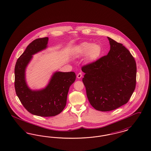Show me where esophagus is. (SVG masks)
I'll use <instances>...</instances> for the list:
<instances>
[{
	"label": "esophagus",
	"instance_id": "esophagus-1",
	"mask_svg": "<svg viewBox=\"0 0 151 151\" xmlns=\"http://www.w3.org/2000/svg\"><path fill=\"white\" fill-rule=\"evenodd\" d=\"M82 77V73H78V74L77 75V78H80Z\"/></svg>",
	"mask_w": 151,
	"mask_h": 151
}]
</instances>
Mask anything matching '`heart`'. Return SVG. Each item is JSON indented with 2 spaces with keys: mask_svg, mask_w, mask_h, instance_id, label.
Returning a JSON list of instances; mask_svg holds the SVG:
<instances>
[{
  "mask_svg": "<svg viewBox=\"0 0 151 151\" xmlns=\"http://www.w3.org/2000/svg\"><path fill=\"white\" fill-rule=\"evenodd\" d=\"M102 53V49L100 45L90 42H83L76 47L74 56L76 58L84 57L86 55V60L93 63L98 60Z\"/></svg>",
  "mask_w": 151,
  "mask_h": 151,
  "instance_id": "heart-1",
  "label": "heart"
}]
</instances>
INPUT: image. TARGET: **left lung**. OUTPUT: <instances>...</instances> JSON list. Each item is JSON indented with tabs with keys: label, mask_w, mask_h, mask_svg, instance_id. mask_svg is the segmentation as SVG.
I'll return each instance as SVG.
<instances>
[{
	"label": "left lung",
	"mask_w": 151,
	"mask_h": 151,
	"mask_svg": "<svg viewBox=\"0 0 151 151\" xmlns=\"http://www.w3.org/2000/svg\"><path fill=\"white\" fill-rule=\"evenodd\" d=\"M109 53L82 67L88 99L97 110L109 111L129 101L136 86L137 65L129 50L108 37Z\"/></svg>",
	"instance_id": "1"
}]
</instances>
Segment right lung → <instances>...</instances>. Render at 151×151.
Here are the masks:
<instances>
[{
  "mask_svg": "<svg viewBox=\"0 0 151 151\" xmlns=\"http://www.w3.org/2000/svg\"><path fill=\"white\" fill-rule=\"evenodd\" d=\"M48 37L34 40L18 58L14 68V87L16 94L26 110L32 115L50 117L58 115L66 105L70 86L76 79L74 72H55L43 89L32 91L26 84L25 70L32 55L47 47Z\"/></svg>",
  "mask_w": 151,
  "mask_h": 151,
  "instance_id": "1",
  "label": "right lung"
}]
</instances>
